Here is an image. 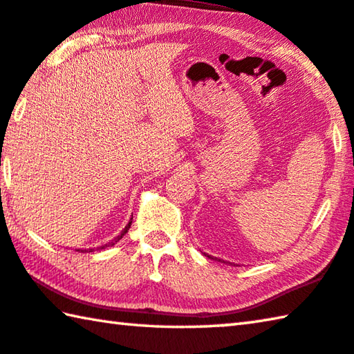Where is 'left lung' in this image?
<instances>
[{
	"label": "left lung",
	"instance_id": "left-lung-1",
	"mask_svg": "<svg viewBox=\"0 0 354 354\" xmlns=\"http://www.w3.org/2000/svg\"><path fill=\"white\" fill-rule=\"evenodd\" d=\"M209 257H211V256H209ZM218 261H221V259H218ZM221 262H225V261H221Z\"/></svg>",
	"mask_w": 354,
	"mask_h": 354
}]
</instances>
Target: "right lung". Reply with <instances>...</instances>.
<instances>
[{
	"instance_id": "obj_1",
	"label": "right lung",
	"mask_w": 354,
	"mask_h": 354,
	"mask_svg": "<svg viewBox=\"0 0 354 354\" xmlns=\"http://www.w3.org/2000/svg\"><path fill=\"white\" fill-rule=\"evenodd\" d=\"M131 223H133V218H131V221H129V223L127 225V226H124V230L122 231V234H120V236H117L115 239H113V241L112 242H109V243H106V245H103V247H101V250H103V248H107V247H109V245H115L118 241H120V239H122L124 234H127V232H128V230H129V227H131Z\"/></svg>"
}]
</instances>
